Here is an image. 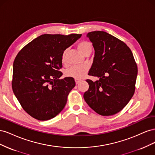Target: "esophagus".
Wrapping results in <instances>:
<instances>
[{"instance_id":"esophagus-1","label":"esophagus","mask_w":155,"mask_h":155,"mask_svg":"<svg viewBox=\"0 0 155 155\" xmlns=\"http://www.w3.org/2000/svg\"><path fill=\"white\" fill-rule=\"evenodd\" d=\"M81 80V79H75V81H76V84H78L79 82H80Z\"/></svg>"}]
</instances>
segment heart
Returning a JSON list of instances; mask_svg holds the SVG:
<instances>
[{
  "instance_id": "1",
  "label": "heart",
  "mask_w": 155,
  "mask_h": 155,
  "mask_svg": "<svg viewBox=\"0 0 155 155\" xmlns=\"http://www.w3.org/2000/svg\"><path fill=\"white\" fill-rule=\"evenodd\" d=\"M78 50L79 52L83 55H86L87 53H91L92 46L91 43L88 41H83L79 43L77 46ZM66 53L67 51H63L62 54L61 60L64 63L66 61ZM88 70L87 66H73L70 67L65 71V76L70 78H73L74 79H80L85 76Z\"/></svg>"
}]
</instances>
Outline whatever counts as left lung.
Masks as SVG:
<instances>
[{
  "mask_svg": "<svg viewBox=\"0 0 155 155\" xmlns=\"http://www.w3.org/2000/svg\"><path fill=\"white\" fill-rule=\"evenodd\" d=\"M87 37L94 48V58L88 75L99 78L87 79L88 90L84 99L101 116L118 113L132 98L138 68L132 51L125 43L103 31L89 32Z\"/></svg>",
  "mask_w": 155,
  "mask_h": 155,
  "instance_id": "8db88e82",
  "label": "left lung"
}]
</instances>
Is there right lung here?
I'll return each mask as SVG.
<instances>
[{
    "label": "right lung",
    "instance_id": "1",
    "mask_svg": "<svg viewBox=\"0 0 155 155\" xmlns=\"http://www.w3.org/2000/svg\"><path fill=\"white\" fill-rule=\"evenodd\" d=\"M81 34H44L26 45L13 65L12 89L28 114L38 120L54 118L66 105L76 85L72 78L62 76V54Z\"/></svg>",
    "mask_w": 155,
    "mask_h": 155
}]
</instances>
